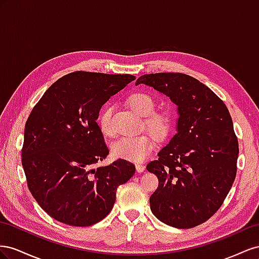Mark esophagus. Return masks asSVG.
<instances>
[{
    "mask_svg": "<svg viewBox=\"0 0 259 259\" xmlns=\"http://www.w3.org/2000/svg\"><path fill=\"white\" fill-rule=\"evenodd\" d=\"M136 168H137V171L138 172H143L145 170V166L142 165V164H137Z\"/></svg>",
    "mask_w": 259,
    "mask_h": 259,
    "instance_id": "34e87169",
    "label": "esophagus"
}]
</instances>
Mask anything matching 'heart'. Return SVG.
<instances>
[{"label":"heart","mask_w":259,"mask_h":259,"mask_svg":"<svg viewBox=\"0 0 259 259\" xmlns=\"http://www.w3.org/2000/svg\"><path fill=\"white\" fill-rule=\"evenodd\" d=\"M128 104L138 115L145 117V125L152 134L158 138H165L174 125L172 114L168 110L154 112L155 101L150 94L138 92L128 98ZM113 106L106 104L99 114V124L103 134L114 137L115 131L112 125ZM156 140L152 135H140L136 137H125L118 140L112 146V153L116 158L142 162L152 153Z\"/></svg>","instance_id":"b5f03b06"}]
</instances>
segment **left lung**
<instances>
[{
  "mask_svg": "<svg viewBox=\"0 0 259 259\" xmlns=\"http://www.w3.org/2000/svg\"><path fill=\"white\" fill-rule=\"evenodd\" d=\"M178 106L177 134L146 169L158 188L151 210L162 223L189 229L205 223L223 205L236 175L239 143L225 103L208 87L180 72L141 76Z\"/></svg>",
  "mask_w": 259,
  "mask_h": 259,
  "instance_id": "8db88e82",
  "label": "left lung"
}]
</instances>
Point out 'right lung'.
Returning <instances> with one entry per match:
<instances>
[{
  "label": "right lung",
  "mask_w": 259,
  "mask_h": 259,
  "mask_svg": "<svg viewBox=\"0 0 259 259\" xmlns=\"http://www.w3.org/2000/svg\"><path fill=\"white\" fill-rule=\"evenodd\" d=\"M132 75L75 71L52 84L29 115L21 150L28 188L41 208L60 223L88 227L104 219L117 188L136 172L117 159L94 168L108 149L97 122L112 95Z\"/></svg>",
  "instance_id": "1"
}]
</instances>
